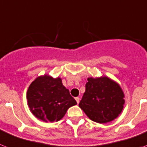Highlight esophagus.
<instances>
[{
    "instance_id": "esophagus-1",
    "label": "esophagus",
    "mask_w": 147,
    "mask_h": 147,
    "mask_svg": "<svg viewBox=\"0 0 147 147\" xmlns=\"http://www.w3.org/2000/svg\"><path fill=\"white\" fill-rule=\"evenodd\" d=\"M75 100H76V102H77V104H79V102H80V98L77 97V98H75Z\"/></svg>"
}]
</instances>
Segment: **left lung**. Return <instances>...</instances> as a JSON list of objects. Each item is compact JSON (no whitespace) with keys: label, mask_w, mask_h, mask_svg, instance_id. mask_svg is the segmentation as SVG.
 Returning <instances> with one entry per match:
<instances>
[{"label":"left lung","mask_w":147,"mask_h":147,"mask_svg":"<svg viewBox=\"0 0 147 147\" xmlns=\"http://www.w3.org/2000/svg\"><path fill=\"white\" fill-rule=\"evenodd\" d=\"M86 91L79 104L89 119L105 123L115 119L122 112L124 94L118 83L109 78H88Z\"/></svg>","instance_id":"left-lung-1"}]
</instances>
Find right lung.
<instances>
[{"label":"right lung","instance_id":"1","mask_svg":"<svg viewBox=\"0 0 147 147\" xmlns=\"http://www.w3.org/2000/svg\"><path fill=\"white\" fill-rule=\"evenodd\" d=\"M26 98L32 113L45 122L60 121L69 107L77 104L61 78L48 75L39 76L32 82Z\"/></svg>","mask_w":147,"mask_h":147}]
</instances>
